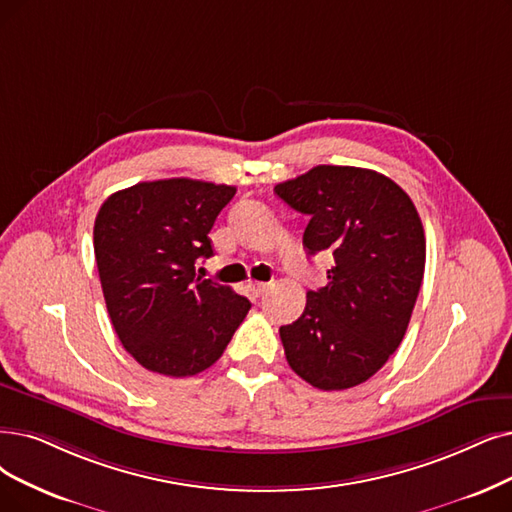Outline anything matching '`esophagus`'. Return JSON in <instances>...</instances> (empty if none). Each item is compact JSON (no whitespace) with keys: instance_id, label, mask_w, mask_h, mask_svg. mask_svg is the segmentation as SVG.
Returning a JSON list of instances; mask_svg holds the SVG:
<instances>
[{"instance_id":"obj_1","label":"esophagus","mask_w":512,"mask_h":512,"mask_svg":"<svg viewBox=\"0 0 512 512\" xmlns=\"http://www.w3.org/2000/svg\"><path fill=\"white\" fill-rule=\"evenodd\" d=\"M248 290H250V294H252V296H256V298H258V296H262L264 292L269 290V283H256V281H254V283H250V285H248Z\"/></svg>"}]
</instances>
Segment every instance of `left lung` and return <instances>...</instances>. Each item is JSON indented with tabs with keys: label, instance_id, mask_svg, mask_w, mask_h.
Here are the masks:
<instances>
[{
	"label": "left lung",
	"instance_id": "1",
	"mask_svg": "<svg viewBox=\"0 0 512 512\" xmlns=\"http://www.w3.org/2000/svg\"><path fill=\"white\" fill-rule=\"evenodd\" d=\"M279 199L309 216L302 243L332 252L325 288L279 327L292 370L321 391L370 380L401 344L420 292L426 239L414 201L374 170L317 166L279 182Z\"/></svg>",
	"mask_w": 512,
	"mask_h": 512
}]
</instances>
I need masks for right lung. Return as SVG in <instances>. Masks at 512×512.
I'll list each match as a JSON object with an SVG mask.
<instances>
[{"mask_svg": "<svg viewBox=\"0 0 512 512\" xmlns=\"http://www.w3.org/2000/svg\"><path fill=\"white\" fill-rule=\"evenodd\" d=\"M235 187L168 178L113 193L94 222L102 294L124 349L149 372L208 370L250 311V300L195 275L214 254L210 231Z\"/></svg>", "mask_w": 512, "mask_h": 512, "instance_id": "right-lung-1", "label": "right lung"}]
</instances>
